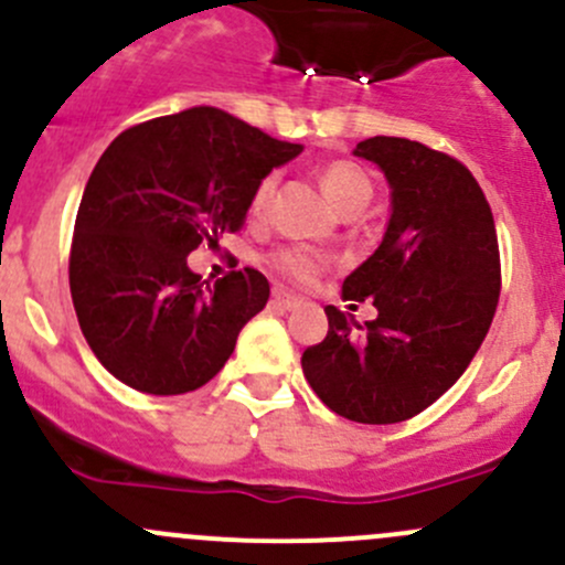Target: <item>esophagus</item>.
Returning <instances> with one entry per match:
<instances>
[{
  "instance_id": "obj_1",
  "label": "esophagus",
  "mask_w": 565,
  "mask_h": 565,
  "mask_svg": "<svg viewBox=\"0 0 565 565\" xmlns=\"http://www.w3.org/2000/svg\"><path fill=\"white\" fill-rule=\"evenodd\" d=\"M273 303L281 306L284 311H292V309H298V306H303V298L287 292V289H273Z\"/></svg>"
}]
</instances>
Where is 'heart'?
Listing matches in <instances>:
<instances>
[{
  "instance_id": "heart-1",
  "label": "heart",
  "mask_w": 565,
  "mask_h": 565,
  "mask_svg": "<svg viewBox=\"0 0 565 565\" xmlns=\"http://www.w3.org/2000/svg\"><path fill=\"white\" fill-rule=\"evenodd\" d=\"M319 182H322L324 196H328L341 213H344L347 207H366L369 199H372V182H369V177L350 161L328 163V167L319 172ZM276 172L262 177L259 185L254 188V196H250V215H254V218H267L273 196H276ZM270 267L278 276L287 278V281L309 284L322 273L324 254H319L317 248L309 246H287L278 248L276 254H270Z\"/></svg>"
}]
</instances>
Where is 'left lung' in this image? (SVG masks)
I'll list each match as a JSON object with an SVG mask.
<instances>
[{
    "label": "left lung",
    "instance_id": "1",
    "mask_svg": "<svg viewBox=\"0 0 565 565\" xmlns=\"http://www.w3.org/2000/svg\"><path fill=\"white\" fill-rule=\"evenodd\" d=\"M391 188L377 250L344 278L347 300H374L361 324L328 306V335L300 358L341 418L398 424L435 404L476 358L500 298L494 218L476 177L420 141L374 136L355 147Z\"/></svg>",
    "mask_w": 565,
    "mask_h": 565
}]
</instances>
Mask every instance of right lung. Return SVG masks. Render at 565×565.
I'll return each mask as SVG.
<instances>
[{
	"label": "right lung",
	"mask_w": 565,
	"mask_h": 565,
	"mask_svg": "<svg viewBox=\"0 0 565 565\" xmlns=\"http://www.w3.org/2000/svg\"><path fill=\"white\" fill-rule=\"evenodd\" d=\"M300 152L213 106L141 122L106 147L78 204L71 295L111 377L177 396L224 369L270 284L243 267L210 287L185 256L241 230L262 177Z\"/></svg>",
	"instance_id": "obj_1"
}]
</instances>
